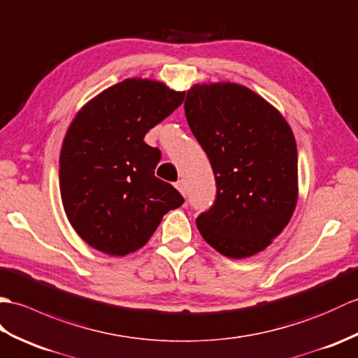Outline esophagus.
Wrapping results in <instances>:
<instances>
[{
    "instance_id": "obj_1",
    "label": "esophagus",
    "mask_w": 358,
    "mask_h": 358,
    "mask_svg": "<svg viewBox=\"0 0 358 358\" xmlns=\"http://www.w3.org/2000/svg\"><path fill=\"white\" fill-rule=\"evenodd\" d=\"M176 188H178V192H179L182 196H185V182H184V180H178V182H176Z\"/></svg>"
}]
</instances>
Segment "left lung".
Returning a JSON list of instances; mask_svg holds the SVG:
<instances>
[{
  "label": "left lung",
  "instance_id": "1",
  "mask_svg": "<svg viewBox=\"0 0 358 358\" xmlns=\"http://www.w3.org/2000/svg\"><path fill=\"white\" fill-rule=\"evenodd\" d=\"M185 116L208 156L217 194L196 219L205 242L231 259L264 251L296 210V138L287 119L256 92L236 83L194 84Z\"/></svg>",
  "mask_w": 358,
  "mask_h": 358
}]
</instances>
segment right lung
I'll return each instance as SVG.
<instances>
[{"label":"right lung","mask_w":358,"mask_h":358,"mask_svg":"<svg viewBox=\"0 0 358 358\" xmlns=\"http://www.w3.org/2000/svg\"><path fill=\"white\" fill-rule=\"evenodd\" d=\"M185 92L129 78L92 98L69 125L59 155L66 216L81 239L108 256L144 246L162 217L184 203L157 179L161 152L145 133L176 110Z\"/></svg>","instance_id":"1"}]
</instances>
